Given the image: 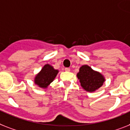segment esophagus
I'll use <instances>...</instances> for the list:
<instances>
[{"label": "esophagus", "mask_w": 130, "mask_h": 130, "mask_svg": "<svg viewBox=\"0 0 130 130\" xmlns=\"http://www.w3.org/2000/svg\"><path fill=\"white\" fill-rule=\"evenodd\" d=\"M65 71H66V72H70V69L69 68H65Z\"/></svg>", "instance_id": "34e87169"}]
</instances>
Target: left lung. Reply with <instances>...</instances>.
<instances>
[{
    "instance_id": "left-lung-1",
    "label": "left lung",
    "mask_w": 130,
    "mask_h": 130,
    "mask_svg": "<svg viewBox=\"0 0 130 130\" xmlns=\"http://www.w3.org/2000/svg\"><path fill=\"white\" fill-rule=\"evenodd\" d=\"M77 77L82 88L88 92H96L102 86L106 80L104 75L94 70L87 64L80 68Z\"/></svg>"
}]
</instances>
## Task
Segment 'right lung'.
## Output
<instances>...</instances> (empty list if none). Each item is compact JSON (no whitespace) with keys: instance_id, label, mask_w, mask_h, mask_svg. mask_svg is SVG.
I'll list each match as a JSON object with an SVG mask.
<instances>
[{"instance_id":"add662e5","label":"right lung","mask_w":130,"mask_h":130,"mask_svg":"<svg viewBox=\"0 0 130 130\" xmlns=\"http://www.w3.org/2000/svg\"><path fill=\"white\" fill-rule=\"evenodd\" d=\"M58 72V70L54 69L50 64H45L34 77V84L40 88L46 89L54 80Z\"/></svg>"}]
</instances>
